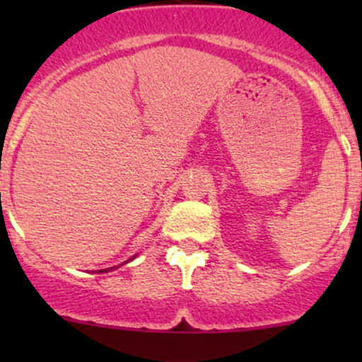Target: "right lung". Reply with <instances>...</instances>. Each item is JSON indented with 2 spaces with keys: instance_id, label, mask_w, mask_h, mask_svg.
<instances>
[{
  "instance_id": "obj_1",
  "label": "right lung",
  "mask_w": 362,
  "mask_h": 362,
  "mask_svg": "<svg viewBox=\"0 0 362 362\" xmlns=\"http://www.w3.org/2000/svg\"><path fill=\"white\" fill-rule=\"evenodd\" d=\"M100 272H105V271H100Z\"/></svg>"
}]
</instances>
